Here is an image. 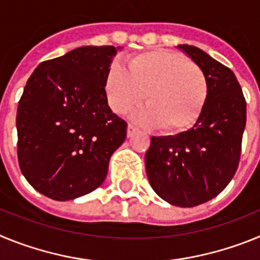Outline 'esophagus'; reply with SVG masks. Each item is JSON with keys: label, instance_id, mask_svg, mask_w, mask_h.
Wrapping results in <instances>:
<instances>
[{"label": "esophagus", "instance_id": "obj_1", "mask_svg": "<svg viewBox=\"0 0 260 260\" xmlns=\"http://www.w3.org/2000/svg\"><path fill=\"white\" fill-rule=\"evenodd\" d=\"M137 132H138V128L135 127L134 125H132V123H130V125L127 126V137L128 138L133 137V135H134Z\"/></svg>", "mask_w": 260, "mask_h": 260}]
</instances>
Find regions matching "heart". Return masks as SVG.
<instances>
[{"mask_svg":"<svg viewBox=\"0 0 260 260\" xmlns=\"http://www.w3.org/2000/svg\"><path fill=\"white\" fill-rule=\"evenodd\" d=\"M105 92L113 112L126 113L146 95L147 107L133 113L142 123L165 133H182L195 125L210 95L208 78L195 62L178 53L153 49L128 61V71L113 63L105 78Z\"/></svg>","mask_w":260,"mask_h":260,"instance_id":"obj_1","label":"heart"}]
</instances>
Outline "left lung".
I'll list each match as a JSON object with an SVG mask.
<instances>
[{"mask_svg":"<svg viewBox=\"0 0 260 260\" xmlns=\"http://www.w3.org/2000/svg\"><path fill=\"white\" fill-rule=\"evenodd\" d=\"M204 70L210 95L190 130L152 137L146 172L156 194L177 207H195L217 197L236 174L246 126V100L229 68L192 45H178Z\"/></svg>","mask_w":260,"mask_h":260,"instance_id":"1","label":"left lung"}]
</instances>
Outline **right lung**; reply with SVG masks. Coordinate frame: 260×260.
I'll list each match as a JSON object with an SVG mask.
<instances>
[{"label": "right lung", "mask_w": 260, "mask_h": 260, "mask_svg": "<svg viewBox=\"0 0 260 260\" xmlns=\"http://www.w3.org/2000/svg\"><path fill=\"white\" fill-rule=\"evenodd\" d=\"M119 47H82L41 62L17 110L18 161L39 192L70 201L104 182L127 123L112 112L105 78Z\"/></svg>", "instance_id": "add662e5"}]
</instances>
